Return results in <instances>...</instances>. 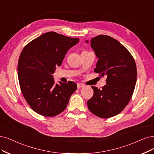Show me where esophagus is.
I'll return each mask as SVG.
<instances>
[{"instance_id": "obj_1", "label": "esophagus", "mask_w": 154, "mask_h": 154, "mask_svg": "<svg viewBox=\"0 0 154 154\" xmlns=\"http://www.w3.org/2000/svg\"><path fill=\"white\" fill-rule=\"evenodd\" d=\"M83 87H84V84H83L82 83H77V88L78 89H80Z\"/></svg>"}]
</instances>
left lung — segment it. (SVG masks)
I'll use <instances>...</instances> for the list:
<instances>
[{
    "mask_svg": "<svg viewBox=\"0 0 154 154\" xmlns=\"http://www.w3.org/2000/svg\"><path fill=\"white\" fill-rule=\"evenodd\" d=\"M91 46L99 58L94 72L106 76V84L101 89L91 86L94 94L88 106L94 115L108 119L121 113L131 99L137 77L136 63L129 51L110 36L92 38Z\"/></svg>",
    "mask_w": 154,
    "mask_h": 154,
    "instance_id": "1",
    "label": "left lung"
}]
</instances>
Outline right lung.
<instances>
[{"mask_svg": "<svg viewBox=\"0 0 154 154\" xmlns=\"http://www.w3.org/2000/svg\"><path fill=\"white\" fill-rule=\"evenodd\" d=\"M78 38L54 32L45 33L27 44L20 54L18 75L21 93L31 109L39 115L54 117L63 112L77 89L72 81L55 84L53 76L68 50Z\"/></svg>", "mask_w": 154, "mask_h": 154, "instance_id": "right-lung-1", "label": "right lung"}]
</instances>
